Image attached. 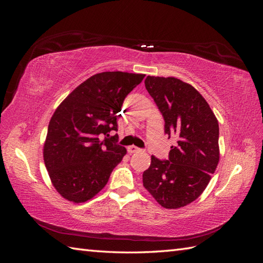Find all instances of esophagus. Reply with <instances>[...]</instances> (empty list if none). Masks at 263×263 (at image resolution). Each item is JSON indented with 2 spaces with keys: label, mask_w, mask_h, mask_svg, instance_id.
<instances>
[{
  "label": "esophagus",
  "mask_w": 263,
  "mask_h": 263,
  "mask_svg": "<svg viewBox=\"0 0 263 263\" xmlns=\"http://www.w3.org/2000/svg\"><path fill=\"white\" fill-rule=\"evenodd\" d=\"M127 151H128V154H135V153H138V151H140V149L136 146H129L128 148H127Z\"/></svg>",
  "instance_id": "1"
}]
</instances>
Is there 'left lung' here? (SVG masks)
Segmentation results:
<instances>
[{
    "mask_svg": "<svg viewBox=\"0 0 263 263\" xmlns=\"http://www.w3.org/2000/svg\"><path fill=\"white\" fill-rule=\"evenodd\" d=\"M145 86L163 116L165 134L177 144L169 160L151 156L142 183L162 208L177 210L204 192L217 168L218 121L201 93L180 79L148 76Z\"/></svg>",
    "mask_w": 263,
    "mask_h": 263,
    "instance_id": "obj_1",
    "label": "left lung"
}]
</instances>
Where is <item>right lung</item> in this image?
<instances>
[{"mask_svg":"<svg viewBox=\"0 0 263 263\" xmlns=\"http://www.w3.org/2000/svg\"><path fill=\"white\" fill-rule=\"evenodd\" d=\"M145 74L106 71L90 77L55 108L44 142V161L55 191L79 204L104 189L127 154L116 144L118 113Z\"/></svg>","mask_w":263,"mask_h":263,"instance_id":"obj_1","label":"right lung"}]
</instances>
